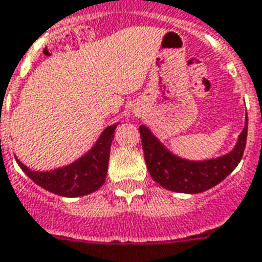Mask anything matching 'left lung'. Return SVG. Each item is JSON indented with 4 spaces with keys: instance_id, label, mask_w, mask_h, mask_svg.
<instances>
[{
    "instance_id": "obj_1",
    "label": "left lung",
    "mask_w": 262,
    "mask_h": 262,
    "mask_svg": "<svg viewBox=\"0 0 262 262\" xmlns=\"http://www.w3.org/2000/svg\"><path fill=\"white\" fill-rule=\"evenodd\" d=\"M139 134L150 177L166 190L198 194L225 180L240 163L247 141V118L232 152L209 160L181 159L166 149L145 125L139 127Z\"/></svg>"
}]
</instances>
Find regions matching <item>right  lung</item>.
Wrapping results in <instances>:
<instances>
[{
  "label": "right lung",
  "instance_id": "obj_1",
  "mask_svg": "<svg viewBox=\"0 0 262 262\" xmlns=\"http://www.w3.org/2000/svg\"><path fill=\"white\" fill-rule=\"evenodd\" d=\"M113 124L104 129L95 146L86 155L68 166L50 171H34L16 159L20 169L45 190L61 196H81L96 191L106 181L110 146L114 138Z\"/></svg>",
  "mask_w": 262,
  "mask_h": 262
}]
</instances>
